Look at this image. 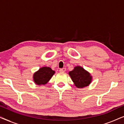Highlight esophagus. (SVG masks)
<instances>
[{
    "mask_svg": "<svg viewBox=\"0 0 124 124\" xmlns=\"http://www.w3.org/2000/svg\"><path fill=\"white\" fill-rule=\"evenodd\" d=\"M66 70V69L65 68H60V69H59V71H60V72H65Z\"/></svg>",
    "mask_w": 124,
    "mask_h": 124,
    "instance_id": "esophagus-1",
    "label": "esophagus"
}]
</instances>
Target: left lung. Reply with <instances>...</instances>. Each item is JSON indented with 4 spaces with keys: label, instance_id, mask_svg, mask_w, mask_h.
Masks as SVG:
<instances>
[{
    "label": "left lung",
    "instance_id": "obj_1",
    "mask_svg": "<svg viewBox=\"0 0 124 124\" xmlns=\"http://www.w3.org/2000/svg\"><path fill=\"white\" fill-rule=\"evenodd\" d=\"M72 81L78 88L87 86L91 81V76L89 72L81 67H76L69 73Z\"/></svg>",
    "mask_w": 124,
    "mask_h": 124
}]
</instances>
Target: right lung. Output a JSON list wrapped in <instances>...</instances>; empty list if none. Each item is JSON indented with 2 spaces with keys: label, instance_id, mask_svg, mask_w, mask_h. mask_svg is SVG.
<instances>
[{
  "label": "right lung",
  "instance_id": "obj_1",
  "mask_svg": "<svg viewBox=\"0 0 124 124\" xmlns=\"http://www.w3.org/2000/svg\"><path fill=\"white\" fill-rule=\"evenodd\" d=\"M55 73V71L52 70L49 67H43L39 69L38 71L34 74L33 78L35 83L38 85H46L51 78Z\"/></svg>",
  "mask_w": 124,
  "mask_h": 124
}]
</instances>
